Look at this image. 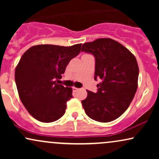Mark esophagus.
Here are the masks:
<instances>
[{"mask_svg": "<svg viewBox=\"0 0 159 159\" xmlns=\"http://www.w3.org/2000/svg\"><path fill=\"white\" fill-rule=\"evenodd\" d=\"M78 90H79V89L77 88V87H72V90H73V92H77Z\"/></svg>", "mask_w": 159, "mask_h": 159, "instance_id": "34e87169", "label": "esophagus"}]
</instances>
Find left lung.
<instances>
[{
	"instance_id": "1",
	"label": "left lung",
	"mask_w": 159,
	"mask_h": 159,
	"mask_svg": "<svg viewBox=\"0 0 159 159\" xmlns=\"http://www.w3.org/2000/svg\"><path fill=\"white\" fill-rule=\"evenodd\" d=\"M96 61L95 77L102 81L94 93L87 90L81 103L86 114L96 121L108 123L127 110L138 88L139 69L129 50L110 38H100L82 45Z\"/></svg>"
}]
</instances>
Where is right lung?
<instances>
[{
    "instance_id": "add662e5",
    "label": "right lung",
    "mask_w": 159,
    "mask_h": 159,
    "mask_svg": "<svg viewBox=\"0 0 159 159\" xmlns=\"http://www.w3.org/2000/svg\"><path fill=\"white\" fill-rule=\"evenodd\" d=\"M81 49V44L38 45L21 56L15 71L16 87L24 106L35 119L52 123L65 114L72 89L57 81Z\"/></svg>"
}]
</instances>
